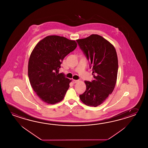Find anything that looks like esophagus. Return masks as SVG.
<instances>
[{"label":"esophagus","instance_id":"obj_1","mask_svg":"<svg viewBox=\"0 0 148 148\" xmlns=\"http://www.w3.org/2000/svg\"><path fill=\"white\" fill-rule=\"evenodd\" d=\"M78 81H79L78 80H75V79H73L72 80V82H73V83H77Z\"/></svg>","mask_w":148,"mask_h":148}]
</instances>
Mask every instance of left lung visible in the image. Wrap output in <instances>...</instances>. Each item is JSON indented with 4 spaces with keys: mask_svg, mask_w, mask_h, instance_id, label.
Segmentation results:
<instances>
[{
    "mask_svg": "<svg viewBox=\"0 0 148 148\" xmlns=\"http://www.w3.org/2000/svg\"><path fill=\"white\" fill-rule=\"evenodd\" d=\"M76 41L90 61L94 78L92 82L84 81L86 89L79 99L86 106L97 107L114 90L118 76L116 51L111 43L97 34Z\"/></svg>",
    "mask_w": 148,
    "mask_h": 148,
    "instance_id": "8db88e82",
    "label": "left lung"
}]
</instances>
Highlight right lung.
I'll return each instance as SVG.
<instances>
[{
	"label": "right lung",
	"instance_id": "right-lung-1",
	"mask_svg": "<svg viewBox=\"0 0 148 148\" xmlns=\"http://www.w3.org/2000/svg\"><path fill=\"white\" fill-rule=\"evenodd\" d=\"M77 47L75 40L51 35L40 40L32 51L28 75L30 85L40 100L54 104L62 101L72 81L59 73L64 58Z\"/></svg>",
	"mask_w": 148,
	"mask_h": 148
}]
</instances>
